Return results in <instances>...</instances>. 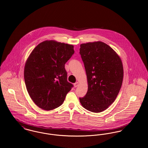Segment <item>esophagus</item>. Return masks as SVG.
Instances as JSON below:
<instances>
[{
    "instance_id": "34e87169",
    "label": "esophagus",
    "mask_w": 148,
    "mask_h": 148,
    "mask_svg": "<svg viewBox=\"0 0 148 148\" xmlns=\"http://www.w3.org/2000/svg\"><path fill=\"white\" fill-rule=\"evenodd\" d=\"M78 85H79V83H78V82H76V83L74 84V86H75V87H77Z\"/></svg>"
}]
</instances>
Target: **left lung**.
Returning a JSON list of instances; mask_svg holds the SVG:
<instances>
[{"mask_svg":"<svg viewBox=\"0 0 148 148\" xmlns=\"http://www.w3.org/2000/svg\"><path fill=\"white\" fill-rule=\"evenodd\" d=\"M79 53L88 83L87 92L79 101L86 110L100 112L114 102L120 91L124 76L123 63L111 47L100 41L81 44Z\"/></svg>","mask_w":148,"mask_h":148,"instance_id":"8db88e82","label":"left lung"}]
</instances>
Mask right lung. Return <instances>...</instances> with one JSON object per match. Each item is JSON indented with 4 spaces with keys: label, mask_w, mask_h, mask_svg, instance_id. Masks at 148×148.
Returning a JSON list of instances; mask_svg holds the SVG:
<instances>
[{
    "label": "right lung",
    "mask_w": 148,
    "mask_h": 148,
    "mask_svg": "<svg viewBox=\"0 0 148 148\" xmlns=\"http://www.w3.org/2000/svg\"><path fill=\"white\" fill-rule=\"evenodd\" d=\"M73 46L45 40L34 48L25 64L24 77L32 100L40 109L60 106L73 85L67 81L65 63L74 53Z\"/></svg>",
    "instance_id": "1"
}]
</instances>
